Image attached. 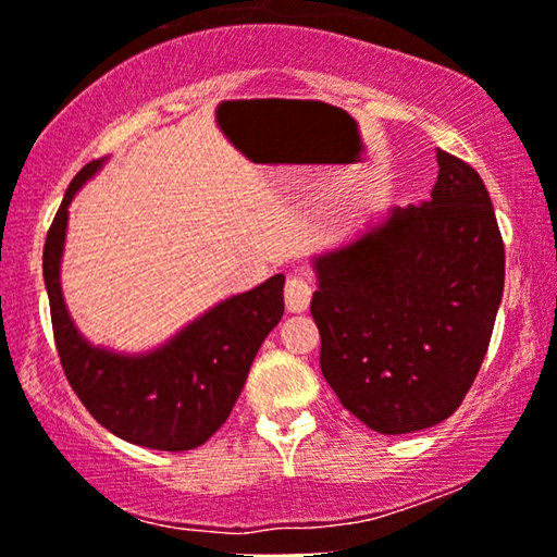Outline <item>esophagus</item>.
Segmentation results:
<instances>
[{
	"mask_svg": "<svg viewBox=\"0 0 557 557\" xmlns=\"http://www.w3.org/2000/svg\"><path fill=\"white\" fill-rule=\"evenodd\" d=\"M310 298H313V287L306 277H300V274H290L285 283V306L287 310H295V313H300V310L308 308Z\"/></svg>",
	"mask_w": 557,
	"mask_h": 557,
	"instance_id": "34e87169",
	"label": "esophagus"
}]
</instances>
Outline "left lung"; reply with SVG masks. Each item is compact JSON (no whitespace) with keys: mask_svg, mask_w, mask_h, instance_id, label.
Listing matches in <instances>:
<instances>
[{"mask_svg":"<svg viewBox=\"0 0 557 557\" xmlns=\"http://www.w3.org/2000/svg\"><path fill=\"white\" fill-rule=\"evenodd\" d=\"M430 201L315 259L321 372L382 435L450 418L476 380L504 293V242L469 162L438 150Z\"/></svg>","mask_w":557,"mask_h":557,"instance_id":"8db88e82","label":"left lung"}]
</instances>
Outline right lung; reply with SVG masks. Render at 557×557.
<instances>
[{
  "mask_svg": "<svg viewBox=\"0 0 557 557\" xmlns=\"http://www.w3.org/2000/svg\"><path fill=\"white\" fill-rule=\"evenodd\" d=\"M99 168L94 160L73 177L42 249L58 359L86 410L119 438L173 454L198 448L226 422L259 346L283 318L285 277L224 300L154 354L127 359L88 346L65 310L58 272L69 203Z\"/></svg>",
  "mask_w": 557,
  "mask_h": 557,
  "instance_id": "1",
  "label": "right lung"
}]
</instances>
